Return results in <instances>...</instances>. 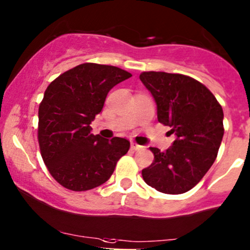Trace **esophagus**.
<instances>
[{
	"instance_id": "34e87169",
	"label": "esophagus",
	"mask_w": 250,
	"mask_h": 250,
	"mask_svg": "<svg viewBox=\"0 0 250 250\" xmlns=\"http://www.w3.org/2000/svg\"><path fill=\"white\" fill-rule=\"evenodd\" d=\"M130 147H131V149H133V150H139V149H141V148H142V146H140V145L136 144V142H131Z\"/></svg>"
}]
</instances>
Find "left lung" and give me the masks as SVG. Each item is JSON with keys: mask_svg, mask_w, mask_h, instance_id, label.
Listing matches in <instances>:
<instances>
[{"mask_svg": "<svg viewBox=\"0 0 250 250\" xmlns=\"http://www.w3.org/2000/svg\"><path fill=\"white\" fill-rule=\"evenodd\" d=\"M140 79L154 97L158 121L177 136L166 152L150 147L154 160L142 169V178L163 193L190 191L217 158L224 134L223 109L204 84L188 76L147 71Z\"/></svg>", "mask_w": 250, "mask_h": 250, "instance_id": "8db88e82", "label": "left lung"}]
</instances>
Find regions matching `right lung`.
Segmentation results:
<instances>
[{
  "label": "right lung",
  "mask_w": 250,
  "mask_h": 250,
  "mask_svg": "<svg viewBox=\"0 0 250 250\" xmlns=\"http://www.w3.org/2000/svg\"><path fill=\"white\" fill-rule=\"evenodd\" d=\"M131 75L111 65L85 62L57 77L39 105L38 141L52 177L71 191H87L111 177L130 142L91 133L106 95Z\"/></svg>",
  "instance_id": "add662e5"
}]
</instances>
